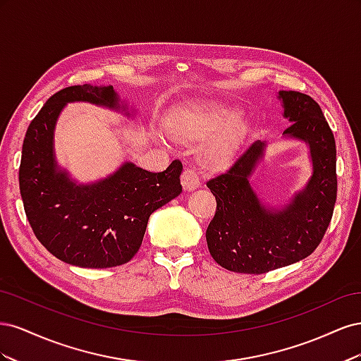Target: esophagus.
Listing matches in <instances>:
<instances>
[{"mask_svg":"<svg viewBox=\"0 0 361 361\" xmlns=\"http://www.w3.org/2000/svg\"><path fill=\"white\" fill-rule=\"evenodd\" d=\"M180 182H182L183 191H194V190H197L200 185L197 173H195L194 169H190V167L183 170Z\"/></svg>","mask_w":361,"mask_h":361,"instance_id":"esophagus-1","label":"esophagus"}]
</instances>
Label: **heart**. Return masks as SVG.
I'll return each instance as SVG.
<instances>
[{
  "label": "heart",
  "mask_w": 361,
  "mask_h": 361,
  "mask_svg": "<svg viewBox=\"0 0 361 361\" xmlns=\"http://www.w3.org/2000/svg\"><path fill=\"white\" fill-rule=\"evenodd\" d=\"M170 135L185 143H202L200 161L206 169L223 170L232 162L245 134V122L235 108L197 105L182 111L169 125Z\"/></svg>",
  "instance_id": "b5f03b06"
}]
</instances>
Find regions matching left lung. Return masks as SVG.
Here are the masks:
<instances>
[{
  "label": "left lung",
  "instance_id": "obj_1",
  "mask_svg": "<svg viewBox=\"0 0 361 361\" xmlns=\"http://www.w3.org/2000/svg\"><path fill=\"white\" fill-rule=\"evenodd\" d=\"M277 99L290 126L283 140L307 146L312 173L286 200L271 203L251 176L268 143L255 141L226 173L207 182L216 212L206 243L218 265L243 274H264L312 255L329 227L337 194L336 143L321 106L310 96L280 90Z\"/></svg>",
  "mask_w": 361,
  "mask_h": 361
}]
</instances>
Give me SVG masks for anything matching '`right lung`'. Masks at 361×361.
<instances>
[{
	"label": "right lung",
	"mask_w": 361,
	"mask_h": 361,
	"mask_svg": "<svg viewBox=\"0 0 361 361\" xmlns=\"http://www.w3.org/2000/svg\"><path fill=\"white\" fill-rule=\"evenodd\" d=\"M87 102L128 118L137 108L113 85H72L51 96L30 123L19 190L36 238L51 255L80 268H111L135 256L149 216L182 192L180 161L150 173L123 161L105 178L78 182L56 155L54 134L68 104Z\"/></svg>",
	"instance_id": "add662e5"
}]
</instances>
